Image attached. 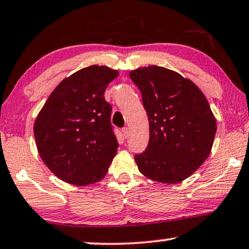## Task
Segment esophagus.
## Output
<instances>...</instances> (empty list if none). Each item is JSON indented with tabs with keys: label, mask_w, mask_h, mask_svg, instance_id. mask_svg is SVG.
Wrapping results in <instances>:
<instances>
[{
	"label": "esophagus",
	"mask_w": 249,
	"mask_h": 249,
	"mask_svg": "<svg viewBox=\"0 0 249 249\" xmlns=\"http://www.w3.org/2000/svg\"><path fill=\"white\" fill-rule=\"evenodd\" d=\"M122 134H123V136L126 139V137L128 136V128L127 127H124L123 129H122Z\"/></svg>",
	"instance_id": "esophagus-1"
}]
</instances>
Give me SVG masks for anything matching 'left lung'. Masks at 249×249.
Listing matches in <instances>:
<instances>
[{
	"label": "left lung",
	"instance_id": "left-lung-1",
	"mask_svg": "<svg viewBox=\"0 0 249 249\" xmlns=\"http://www.w3.org/2000/svg\"><path fill=\"white\" fill-rule=\"evenodd\" d=\"M142 94L150 140L135 155L140 172L162 183L181 182L209 157L217 124L209 103L196 84L164 67L132 70Z\"/></svg>",
	"mask_w": 249,
	"mask_h": 249
}]
</instances>
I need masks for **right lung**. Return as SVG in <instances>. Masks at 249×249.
<instances>
[{"mask_svg":"<svg viewBox=\"0 0 249 249\" xmlns=\"http://www.w3.org/2000/svg\"><path fill=\"white\" fill-rule=\"evenodd\" d=\"M117 76V70L106 66L78 70L54 88L36 118L40 158L67 183H96L108 171L118 143L104 92Z\"/></svg>","mask_w":249,"mask_h":249,"instance_id":"right-lung-1","label":"right lung"}]
</instances>
